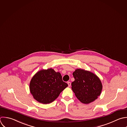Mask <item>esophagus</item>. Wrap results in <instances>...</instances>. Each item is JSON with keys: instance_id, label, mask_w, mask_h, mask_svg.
<instances>
[{"instance_id": "esophagus-1", "label": "esophagus", "mask_w": 127, "mask_h": 127, "mask_svg": "<svg viewBox=\"0 0 127 127\" xmlns=\"http://www.w3.org/2000/svg\"><path fill=\"white\" fill-rule=\"evenodd\" d=\"M67 84H68V87H70L71 86V82H67Z\"/></svg>"}]
</instances>
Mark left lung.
<instances>
[{"label": "left lung", "mask_w": 127, "mask_h": 127, "mask_svg": "<svg viewBox=\"0 0 127 127\" xmlns=\"http://www.w3.org/2000/svg\"><path fill=\"white\" fill-rule=\"evenodd\" d=\"M73 75L75 81L72 83V90L81 102L89 104L97 98L101 94L102 86L95 74L78 69Z\"/></svg>", "instance_id": "8db88e82"}]
</instances>
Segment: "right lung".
Returning a JSON list of instances; mask_svg holds the SVG:
<instances>
[{
  "label": "right lung",
  "instance_id": "obj_1",
  "mask_svg": "<svg viewBox=\"0 0 127 127\" xmlns=\"http://www.w3.org/2000/svg\"><path fill=\"white\" fill-rule=\"evenodd\" d=\"M67 86L60 73L48 69L40 70L34 75L30 84V90L36 100L48 104L55 100Z\"/></svg>",
  "mask_w": 127,
  "mask_h": 127
}]
</instances>
